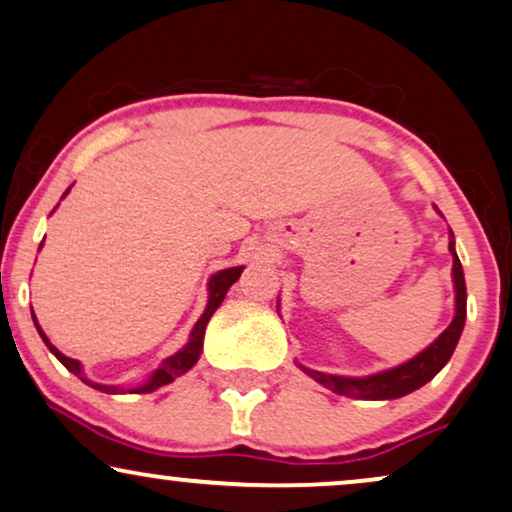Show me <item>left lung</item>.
<instances>
[{
  "mask_svg": "<svg viewBox=\"0 0 512 512\" xmlns=\"http://www.w3.org/2000/svg\"><path fill=\"white\" fill-rule=\"evenodd\" d=\"M454 238V234H451ZM449 252L454 255V288H456V314L454 321L449 323V328L439 335V338L432 342L428 349L413 357L406 364L387 368V371L373 373V375H364V378H347V375H331V373H321L314 371V368H307L302 364H297L302 368L309 378H314L316 383L328 387V390L335 394H345V397H354V399H399L404 394H409L418 387H423L425 383H430L435 375L442 371L446 366V361L451 359L454 349L458 345V338H461L463 326H465V276H463V267L461 260H458L454 241H449Z\"/></svg>",
  "mask_w": 512,
  "mask_h": 512,
  "instance_id": "1",
  "label": "left lung"
}]
</instances>
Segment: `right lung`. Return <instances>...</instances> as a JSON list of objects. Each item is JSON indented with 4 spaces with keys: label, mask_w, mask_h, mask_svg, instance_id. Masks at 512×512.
Segmentation results:
<instances>
[{
    "label": "right lung",
    "mask_w": 512,
    "mask_h": 512,
    "mask_svg": "<svg viewBox=\"0 0 512 512\" xmlns=\"http://www.w3.org/2000/svg\"><path fill=\"white\" fill-rule=\"evenodd\" d=\"M66 193H68V191H66ZM241 271H243V267H231V269L217 271V274L210 278V283H208V307H205L203 316H200V319L196 321V326H193L189 342H186V345L181 347L177 354H172V357H167V359L163 361V364H160L158 368H155L153 375H151V378L146 380L144 385H141V387H134V390H129V392H141V394H148V392L158 390V387L170 385L174 378H179V375H184L186 371H191V368L196 366V361H198V357H200V352H203L205 326H208L210 316L215 314L219 304H222V300L226 297V290H229V288L234 286V283L238 281V278H241ZM32 319H35V316H32ZM35 326H37V319H35ZM37 331H40V338L44 340V345L49 347V352L54 354V357H56L58 361H61V364L66 366L70 373H75L77 378L82 380V383H87L89 387H94V390L106 392V394H120V392H125V390H122V387H115V385L92 383V380H89L87 375L82 373V364H80V361L70 359V357H66V354L58 352V349L49 342L47 335L42 333V328H40V326H37Z\"/></svg>",
    "instance_id": "right-lung-1"
}]
</instances>
